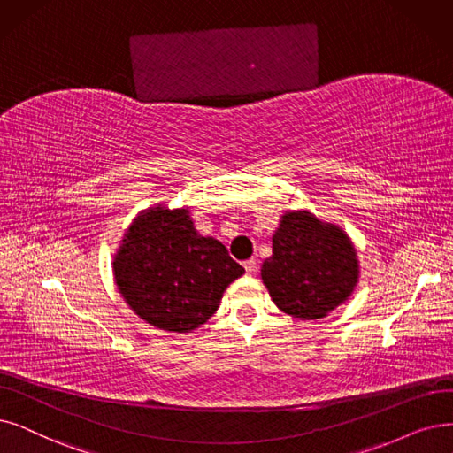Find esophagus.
Instances as JSON below:
<instances>
[{
  "label": "esophagus",
  "instance_id": "34e87169",
  "mask_svg": "<svg viewBox=\"0 0 453 453\" xmlns=\"http://www.w3.org/2000/svg\"><path fill=\"white\" fill-rule=\"evenodd\" d=\"M243 267H245V271H247V273H255V271H257V267H258V262H257L255 258H250V260L243 262Z\"/></svg>",
  "mask_w": 453,
  "mask_h": 453
}]
</instances>
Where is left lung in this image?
<instances>
[{
  "instance_id": "8db88e82",
  "label": "left lung",
  "mask_w": 453,
  "mask_h": 453,
  "mask_svg": "<svg viewBox=\"0 0 453 453\" xmlns=\"http://www.w3.org/2000/svg\"><path fill=\"white\" fill-rule=\"evenodd\" d=\"M262 280L282 312L319 319L346 303L358 282L357 250L348 234L311 211H286L273 234Z\"/></svg>"
}]
</instances>
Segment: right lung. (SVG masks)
Instances as JSON below:
<instances>
[{"mask_svg":"<svg viewBox=\"0 0 453 453\" xmlns=\"http://www.w3.org/2000/svg\"><path fill=\"white\" fill-rule=\"evenodd\" d=\"M113 273L141 319L164 331L189 333L215 314L225 289L245 269L221 242L195 230L188 208L154 206L126 230Z\"/></svg>","mask_w":453,"mask_h":453,"instance_id":"right-lung-1","label":"right lung"}]
</instances>
